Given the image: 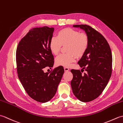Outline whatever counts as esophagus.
<instances>
[{
    "label": "esophagus",
    "mask_w": 123,
    "mask_h": 123,
    "mask_svg": "<svg viewBox=\"0 0 123 123\" xmlns=\"http://www.w3.org/2000/svg\"><path fill=\"white\" fill-rule=\"evenodd\" d=\"M64 71L67 72V71H69L70 69H69L68 67H64Z\"/></svg>",
    "instance_id": "esophagus-1"
}]
</instances>
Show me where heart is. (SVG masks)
I'll list each match as a JSON object with an SVG mask.
<instances>
[{
	"mask_svg": "<svg viewBox=\"0 0 123 123\" xmlns=\"http://www.w3.org/2000/svg\"><path fill=\"white\" fill-rule=\"evenodd\" d=\"M89 44V38L85 33L72 28H67L59 31L57 37H52L49 43V48L51 53L57 55L62 46H66V54L57 56L55 61L57 66L68 67L77 57L82 56L87 51Z\"/></svg>",
	"mask_w": 123,
	"mask_h": 123,
	"instance_id": "1",
	"label": "heart"
}]
</instances>
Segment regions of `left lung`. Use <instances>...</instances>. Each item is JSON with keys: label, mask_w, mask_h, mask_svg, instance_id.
Returning <instances> with one entry per match:
<instances>
[{"label": "left lung", "mask_w": 123, "mask_h": 123, "mask_svg": "<svg viewBox=\"0 0 123 123\" xmlns=\"http://www.w3.org/2000/svg\"><path fill=\"white\" fill-rule=\"evenodd\" d=\"M88 36L87 51L78 61L86 72L82 74L79 70H71L73 79L71 81L74 95L82 102L97 98L106 87L112 71V54L110 46L105 37L96 30L87 25H74ZM83 71H82V70Z\"/></svg>", "instance_id": "8db88e82"}]
</instances>
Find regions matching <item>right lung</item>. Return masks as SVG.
Masks as SVG:
<instances>
[{"instance_id": "1", "label": "right lung", "mask_w": 123, "mask_h": 123, "mask_svg": "<svg viewBox=\"0 0 123 123\" xmlns=\"http://www.w3.org/2000/svg\"><path fill=\"white\" fill-rule=\"evenodd\" d=\"M54 30L47 26L32 28L20 40L16 50L18 78L28 95L40 103L53 97L64 74L62 66L51 72L43 70L54 64V56L49 48Z\"/></svg>"}]
</instances>
